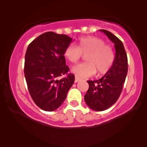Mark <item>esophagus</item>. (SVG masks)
<instances>
[{
    "instance_id": "esophagus-1",
    "label": "esophagus",
    "mask_w": 147,
    "mask_h": 147,
    "mask_svg": "<svg viewBox=\"0 0 147 147\" xmlns=\"http://www.w3.org/2000/svg\"><path fill=\"white\" fill-rule=\"evenodd\" d=\"M79 81H80V79L78 78V77H75V83H77V82H79Z\"/></svg>"
}]
</instances>
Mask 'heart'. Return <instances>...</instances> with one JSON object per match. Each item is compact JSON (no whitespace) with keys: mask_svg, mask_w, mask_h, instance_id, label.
Wrapping results in <instances>:
<instances>
[{"mask_svg":"<svg viewBox=\"0 0 147 147\" xmlns=\"http://www.w3.org/2000/svg\"><path fill=\"white\" fill-rule=\"evenodd\" d=\"M86 55L87 62L77 64L71 71L79 79H85L94 75H102L110 70L115 61V53L110 45H106L102 38L96 36L81 37L78 47L70 44L66 47L64 56L71 63H76Z\"/></svg>","mask_w":147,"mask_h":147,"instance_id":"1","label":"heart"}]
</instances>
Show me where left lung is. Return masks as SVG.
Wrapping results in <instances>:
<instances>
[{"instance_id":"obj_1","label":"left lung","mask_w":147,"mask_h":147,"mask_svg":"<svg viewBox=\"0 0 147 147\" xmlns=\"http://www.w3.org/2000/svg\"><path fill=\"white\" fill-rule=\"evenodd\" d=\"M99 30L114 43L115 56L110 70L102 78L87 81L89 88L84 95V100L89 108L96 111H105L117 102L128 72L127 55L122 42L109 31Z\"/></svg>"}]
</instances>
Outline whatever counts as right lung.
I'll return each mask as SVG.
<instances>
[{"instance_id":"right-lung-1","label":"right lung","mask_w":147,"mask_h":147,"mask_svg":"<svg viewBox=\"0 0 147 147\" xmlns=\"http://www.w3.org/2000/svg\"><path fill=\"white\" fill-rule=\"evenodd\" d=\"M72 38L53 32L42 34L28 45L25 56L24 74L32 99L40 109L53 111L66 98L75 82L68 72L64 51ZM67 74L64 78L56 79Z\"/></svg>"}]
</instances>
